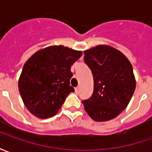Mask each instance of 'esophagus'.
I'll return each mask as SVG.
<instances>
[{"label":"esophagus","instance_id":"esophagus-1","mask_svg":"<svg viewBox=\"0 0 152 152\" xmlns=\"http://www.w3.org/2000/svg\"><path fill=\"white\" fill-rule=\"evenodd\" d=\"M75 91H76V93H77V94L79 93V91H80V87H79V86H77V87H76V88H75Z\"/></svg>","mask_w":152,"mask_h":152}]
</instances>
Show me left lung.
Returning <instances> with one entry per match:
<instances>
[{"mask_svg": "<svg viewBox=\"0 0 152 152\" xmlns=\"http://www.w3.org/2000/svg\"><path fill=\"white\" fill-rule=\"evenodd\" d=\"M84 53L94 77L92 96L82 101L85 110L94 121L112 120L127 107L134 94L133 66L124 53L110 45H99Z\"/></svg>", "mask_w": 152, "mask_h": 152, "instance_id": "8db88e82", "label": "left lung"}]
</instances>
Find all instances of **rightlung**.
<instances>
[{
	"mask_svg": "<svg viewBox=\"0 0 152 152\" xmlns=\"http://www.w3.org/2000/svg\"><path fill=\"white\" fill-rule=\"evenodd\" d=\"M81 55V51L53 45L38 50L25 63L18 90L31 114L45 119L58 113L66 96L75 90L70 86L71 66Z\"/></svg>",
	"mask_w": 152,
	"mask_h": 152,
	"instance_id": "1",
	"label": "right lung"
}]
</instances>
